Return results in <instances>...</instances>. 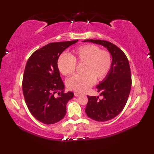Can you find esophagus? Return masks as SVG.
<instances>
[{
    "label": "esophagus",
    "mask_w": 154,
    "mask_h": 154,
    "mask_svg": "<svg viewBox=\"0 0 154 154\" xmlns=\"http://www.w3.org/2000/svg\"><path fill=\"white\" fill-rule=\"evenodd\" d=\"M81 93H77V92H75L74 93V95L75 96V97H78V96H79V95H81Z\"/></svg>",
    "instance_id": "obj_1"
}]
</instances>
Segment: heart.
Wrapping results in <instances>:
<instances>
[{
    "label": "heart",
    "mask_w": 154,
    "mask_h": 154,
    "mask_svg": "<svg viewBox=\"0 0 154 154\" xmlns=\"http://www.w3.org/2000/svg\"><path fill=\"white\" fill-rule=\"evenodd\" d=\"M77 63H83V74L75 75L67 81L70 90L83 93L93 86L95 81H101L106 76L112 65V56L106 50L92 44L81 45L75 48L71 55L61 54L57 60L59 70L65 76L73 74Z\"/></svg>",
    "instance_id": "obj_1"
}]
</instances>
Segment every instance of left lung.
<instances>
[{
	"mask_svg": "<svg viewBox=\"0 0 154 154\" xmlns=\"http://www.w3.org/2000/svg\"><path fill=\"white\" fill-rule=\"evenodd\" d=\"M107 48L112 57V65L106 77L97 87L99 97L87 96V115L99 122L110 120L119 114L125 106L132 86L131 71L128 60L123 51L110 42L86 40Z\"/></svg>",
	"mask_w": 154,
	"mask_h": 154,
	"instance_id": "left-lung-1",
	"label": "left lung"
}]
</instances>
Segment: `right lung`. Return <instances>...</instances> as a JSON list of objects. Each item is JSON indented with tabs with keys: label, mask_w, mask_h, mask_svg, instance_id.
<instances>
[{
	"label": "right lung",
	"mask_w": 154,
	"mask_h": 154,
	"mask_svg": "<svg viewBox=\"0 0 154 154\" xmlns=\"http://www.w3.org/2000/svg\"><path fill=\"white\" fill-rule=\"evenodd\" d=\"M73 41L53 42L35 51L26 65L22 91L30 113L45 124L56 123L66 114V104L73 92L64 93V84L57 67V60L65 49L76 43ZM60 90L55 97L54 94Z\"/></svg>",
	"instance_id": "right-lung-1"
}]
</instances>
